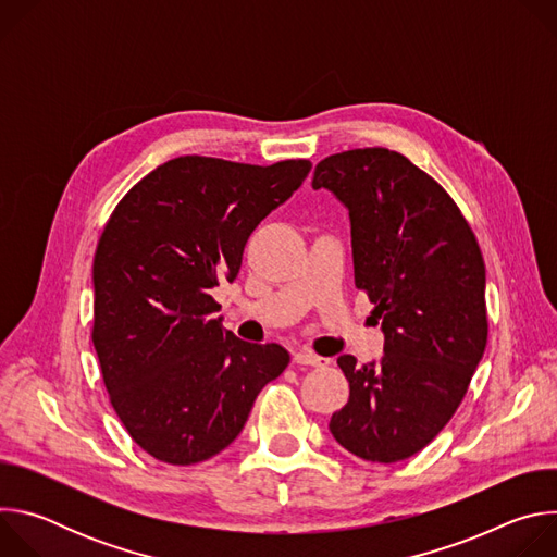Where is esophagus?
<instances>
[{"mask_svg":"<svg viewBox=\"0 0 557 557\" xmlns=\"http://www.w3.org/2000/svg\"><path fill=\"white\" fill-rule=\"evenodd\" d=\"M293 361L299 363V366H312V368H320V366H326L329 359L320 357V355H312L308 350H297L293 352Z\"/></svg>","mask_w":557,"mask_h":557,"instance_id":"esophagus-1","label":"esophagus"}]
</instances>
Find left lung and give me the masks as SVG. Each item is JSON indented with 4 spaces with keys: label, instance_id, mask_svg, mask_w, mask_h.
I'll list each match as a JSON object with an SVG mask.
<instances>
[{
    "label": "left lung",
    "instance_id": "8db88e82",
    "mask_svg": "<svg viewBox=\"0 0 557 557\" xmlns=\"http://www.w3.org/2000/svg\"><path fill=\"white\" fill-rule=\"evenodd\" d=\"M348 209L355 286L374 304L381 361L337 359L350 383L331 432L350 454L399 462L454 417L487 346L485 262L449 194L399 151L366 147L314 168Z\"/></svg>",
    "mask_w": 557,
    "mask_h": 557
}]
</instances>
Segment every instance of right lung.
<instances>
[{"instance_id":"obj_1","label":"right lung","mask_w":557,"mask_h":557,"mask_svg":"<svg viewBox=\"0 0 557 557\" xmlns=\"http://www.w3.org/2000/svg\"><path fill=\"white\" fill-rule=\"evenodd\" d=\"M181 156L138 181L95 253L92 342L110 404L156 460L194 465L243 432L260 389L290 361L280 344L224 331L211 297L235 280L253 228L310 172Z\"/></svg>"}]
</instances>
